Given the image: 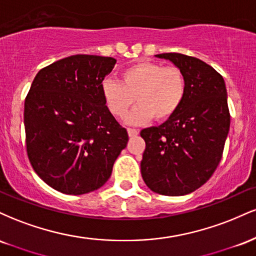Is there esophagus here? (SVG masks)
I'll use <instances>...</instances> for the list:
<instances>
[{
    "label": "esophagus",
    "instance_id": "34e87169",
    "mask_svg": "<svg viewBox=\"0 0 256 256\" xmlns=\"http://www.w3.org/2000/svg\"><path fill=\"white\" fill-rule=\"evenodd\" d=\"M128 134L130 137H136L140 134V131L136 130V128H128Z\"/></svg>",
    "mask_w": 256,
    "mask_h": 256
}]
</instances>
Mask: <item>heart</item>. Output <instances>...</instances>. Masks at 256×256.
<instances>
[{"label":"heart","instance_id":"heart-1","mask_svg":"<svg viewBox=\"0 0 256 256\" xmlns=\"http://www.w3.org/2000/svg\"><path fill=\"white\" fill-rule=\"evenodd\" d=\"M102 98L116 119H124L137 101L140 104L128 118L140 125L155 118L166 122L179 110L186 96V78L177 66L140 61L120 73V82L107 78L101 84Z\"/></svg>","mask_w":256,"mask_h":256}]
</instances>
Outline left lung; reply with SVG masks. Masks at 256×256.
Listing matches in <instances>:
<instances>
[{"label": "left lung", "mask_w": 256, "mask_h": 256, "mask_svg": "<svg viewBox=\"0 0 256 256\" xmlns=\"http://www.w3.org/2000/svg\"><path fill=\"white\" fill-rule=\"evenodd\" d=\"M155 56L184 72L186 96L171 119L140 131L146 140L140 173L152 192L186 195L212 177L222 160L230 128L225 82L200 58L178 52Z\"/></svg>", "instance_id": "left-lung-1"}]
</instances>
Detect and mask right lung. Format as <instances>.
Instances as JSON below:
<instances>
[{
	"label": "right lung",
	"instance_id": "right-lung-1",
	"mask_svg": "<svg viewBox=\"0 0 256 256\" xmlns=\"http://www.w3.org/2000/svg\"><path fill=\"white\" fill-rule=\"evenodd\" d=\"M116 60L72 55L37 73L25 98L26 152L44 183L67 195L101 188L128 144L101 84Z\"/></svg>",
	"mask_w": 256,
	"mask_h": 256
}]
</instances>
